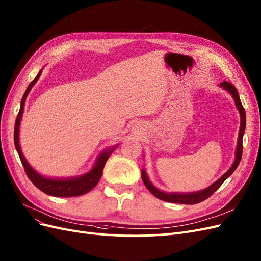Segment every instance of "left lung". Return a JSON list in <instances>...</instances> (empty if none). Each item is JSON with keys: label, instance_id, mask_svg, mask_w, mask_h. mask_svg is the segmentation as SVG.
<instances>
[{"label": "left lung", "instance_id": "obj_1", "mask_svg": "<svg viewBox=\"0 0 261 261\" xmlns=\"http://www.w3.org/2000/svg\"><path fill=\"white\" fill-rule=\"evenodd\" d=\"M220 86L223 87L226 91H228L232 97L233 99L236 101V105L238 107V109L240 111L241 114V127H240V133H239V139H238V148H237V153H236V160L234 163L231 166V168L228 170V172L224 174L221 178H219L216 182H214L212 186H210L208 188L204 189L202 191H197V192H193V193H165L160 191L159 189H156L153 185H152L149 179L146 175L145 170L141 172V177L143 184L146 185L148 190L153 194L158 199L165 201V202H169V203H179V204H188V205H192V204H197L201 203L203 201H205L208 197L219 189V187L223 184V181L232 175V173L234 172L237 169V167L239 166L241 159H242V153H243V135H244V130H245V125H246V115H245V110L244 107L242 105L241 100H240V96L239 93L237 91V88L234 87V85H232L230 82H227V81H223L222 83H220Z\"/></svg>", "mask_w": 261, "mask_h": 261}]
</instances>
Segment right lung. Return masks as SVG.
Here are the masks:
<instances>
[{
	"label": "right lung",
	"mask_w": 261,
	"mask_h": 261,
	"mask_svg": "<svg viewBox=\"0 0 261 261\" xmlns=\"http://www.w3.org/2000/svg\"><path fill=\"white\" fill-rule=\"evenodd\" d=\"M41 73L42 71H40L39 74L35 76V79L29 84V86L27 87L21 99L20 110L18 112L17 119H16L15 130H14V142H15L16 150L18 152V155L20 158V161L23 165L27 176H28L31 182L42 192L46 193L48 195L59 196V197H70V196H79V195L85 194L91 191L93 188H95V186L98 184V181H99V179L102 175V170H103L106 162L108 159H109L110 154L116 148V146L103 151L99 155V158L97 159L95 166L93 167L91 172H88L83 176H80L76 178H70V179H51V178L43 177L39 173L35 172V170L28 164V162L25 161L24 156L21 153V149L19 146V125H20L22 113H23V105L25 101L27 95H28L29 92L31 91L34 83L39 80Z\"/></svg>",
	"instance_id": "add662e5"
}]
</instances>
